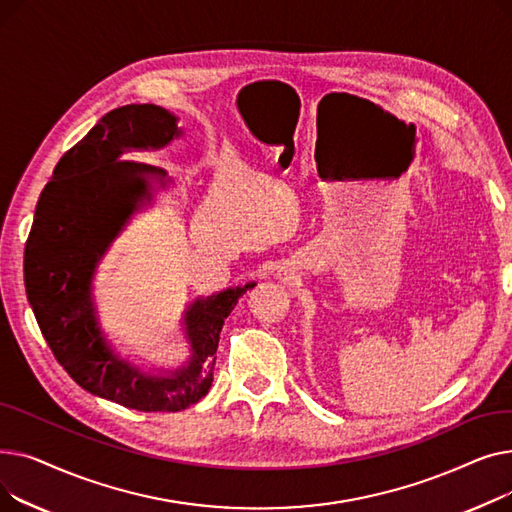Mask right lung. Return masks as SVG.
<instances>
[{
  "label": "right lung",
  "mask_w": 512,
  "mask_h": 512,
  "mask_svg": "<svg viewBox=\"0 0 512 512\" xmlns=\"http://www.w3.org/2000/svg\"><path fill=\"white\" fill-rule=\"evenodd\" d=\"M178 137V118L153 103L105 114L53 170L24 249L26 299L53 357L80 388L145 413H176L207 394L224 319L255 286L226 288L186 307L191 357L176 369L143 371L107 342L93 297L97 265L132 215L153 201V182H170L164 170L122 155L164 149Z\"/></svg>",
  "instance_id": "1"
}]
</instances>
